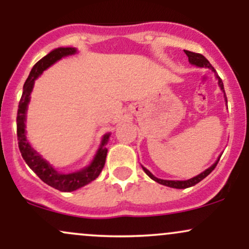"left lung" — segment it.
Here are the masks:
<instances>
[{
	"mask_svg": "<svg viewBox=\"0 0 249 249\" xmlns=\"http://www.w3.org/2000/svg\"><path fill=\"white\" fill-rule=\"evenodd\" d=\"M185 53H186V55H187L188 62H190L191 64L196 65V67H200V68H204V67L205 68H208V69H212V71H214V72H215V70H214V68L212 67V64H211V63L208 62L207 59L201 55V53H192V51H188V50H185ZM215 77H216V79H218L220 89H221L222 92H224L225 101H226V103H227V97H226V93H225V90H224V83H222L221 78H220V77L216 75V73H215ZM219 159H220V157L218 158V160L214 162L212 166L208 167L207 170H205L204 172L198 174V176H196V177H193V178H191V179H188V180H164V179H159V178H157V177H154L153 174L147 170V168H145L144 166H142V170H144V172L146 173L151 179L154 180V181L159 182V184L165 185V186L172 187V188H187V187L194 186V185L198 184V182L201 181L202 179L206 178L208 174H210L214 170V168H215L216 164H218V161H219Z\"/></svg>",
	"mask_w": 249,
	"mask_h": 249,
	"instance_id": "1",
	"label": "left lung"
}]
</instances>
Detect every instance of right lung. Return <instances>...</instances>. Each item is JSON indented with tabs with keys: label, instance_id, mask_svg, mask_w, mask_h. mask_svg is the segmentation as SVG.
I'll return each mask as SVG.
<instances>
[{
	"label": "right lung",
	"instance_id": "obj_1",
	"mask_svg": "<svg viewBox=\"0 0 249 249\" xmlns=\"http://www.w3.org/2000/svg\"><path fill=\"white\" fill-rule=\"evenodd\" d=\"M76 53L77 50L75 48H57V49H53L34 65L29 73V77H28L23 85V93H22L21 101H19L18 104L16 119L18 147L28 166L38 176V178L42 181H44L45 184H48L51 187L56 188V190L62 191V192H72V191L78 190V188L85 186L89 182L95 180L101 174L103 167L105 165V159H107V148L105 147V145L107 144L110 133H107L103 137L101 146L97 151L93 160L91 161V164L88 167L73 173L63 174L57 172L55 168L53 167V165H50L41 154L31 147L27 139V136H25V117H27L28 104L30 102V93L33 91L34 84H35V79L38 76H41L43 71L47 70L53 63L59 61L63 57L73 55Z\"/></svg>",
	"mask_w": 249,
	"mask_h": 249
}]
</instances>
